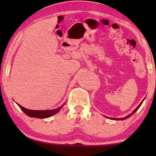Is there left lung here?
<instances>
[{
  "instance_id": "left-lung-1",
  "label": "left lung",
  "mask_w": 156,
  "mask_h": 156,
  "mask_svg": "<svg viewBox=\"0 0 156 156\" xmlns=\"http://www.w3.org/2000/svg\"><path fill=\"white\" fill-rule=\"evenodd\" d=\"M144 100H143V101H142V102H141V103H140V104H139V105H138V107H137V108H136V109H135V110H134V111H133V112H132L131 114H129V116H126V117H124V118H121V119H114V120H117V119H118V120H125V119H128V118H129V117H130V116H132V115H133V114H134V113H135V112H136V111H137V110L138 109V108H139V107H140V105H141V104H142V103H143V101H144Z\"/></svg>"
}]
</instances>
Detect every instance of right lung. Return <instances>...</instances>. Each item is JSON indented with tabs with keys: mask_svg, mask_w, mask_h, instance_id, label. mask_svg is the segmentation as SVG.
I'll list each match as a JSON object with an SVG mask.
<instances>
[{
	"mask_svg": "<svg viewBox=\"0 0 156 156\" xmlns=\"http://www.w3.org/2000/svg\"><path fill=\"white\" fill-rule=\"evenodd\" d=\"M18 105L19 106V107H20L21 109L23 110V112H24L25 114H26L27 116H29L30 117H34V118L45 119V118H48V117H50V116H52V115H54L55 114H57V113L62 108L64 104H62L61 106H59V108H56V109L44 110V111L30 110V109H27V108L23 107V106H20V104H18Z\"/></svg>",
	"mask_w": 156,
	"mask_h": 156,
	"instance_id": "right-lung-1",
	"label": "right lung"
}]
</instances>
